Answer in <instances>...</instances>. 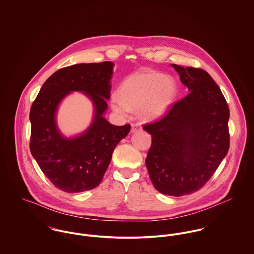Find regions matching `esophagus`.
Returning <instances> with one entry per match:
<instances>
[{
  "mask_svg": "<svg viewBox=\"0 0 254 254\" xmlns=\"http://www.w3.org/2000/svg\"><path fill=\"white\" fill-rule=\"evenodd\" d=\"M141 129H142V127H141L140 124H132L131 125V132H136Z\"/></svg>",
  "mask_w": 254,
  "mask_h": 254,
  "instance_id": "esophagus-1",
  "label": "esophagus"
}]
</instances>
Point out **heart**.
<instances>
[{
	"label": "heart",
	"mask_w": 254,
	"mask_h": 254,
	"mask_svg": "<svg viewBox=\"0 0 254 254\" xmlns=\"http://www.w3.org/2000/svg\"><path fill=\"white\" fill-rule=\"evenodd\" d=\"M176 92L172 77L146 70L127 77L120 86V94L111 95L110 103L114 111L123 117L130 110H139L144 118L156 119L169 110Z\"/></svg>",
	"instance_id": "b5f03b06"
}]
</instances>
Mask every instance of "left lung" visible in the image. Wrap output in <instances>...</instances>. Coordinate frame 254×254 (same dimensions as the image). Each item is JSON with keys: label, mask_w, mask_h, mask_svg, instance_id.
Segmentation results:
<instances>
[{"label": "left lung", "mask_w": 254, "mask_h": 254, "mask_svg": "<svg viewBox=\"0 0 254 254\" xmlns=\"http://www.w3.org/2000/svg\"><path fill=\"white\" fill-rule=\"evenodd\" d=\"M171 67L189 93L163 119L144 126L152 135L145 164L160 193L180 197L199 190L225 158L230 111L207 72L176 64Z\"/></svg>", "instance_id": "obj_1"}]
</instances>
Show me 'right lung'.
<instances>
[{
  "mask_svg": "<svg viewBox=\"0 0 254 254\" xmlns=\"http://www.w3.org/2000/svg\"><path fill=\"white\" fill-rule=\"evenodd\" d=\"M114 63H81L54 73L42 86L30 110L31 154L50 181L67 193H80L99 185L114 149L130 126L110 124L104 117L110 98ZM92 101L94 118L85 132L67 138L57 126L62 100L71 92Z\"/></svg>",
  "mask_w": 254,
  "mask_h": 254,
  "instance_id": "obj_1",
  "label": "right lung"
}]
</instances>
